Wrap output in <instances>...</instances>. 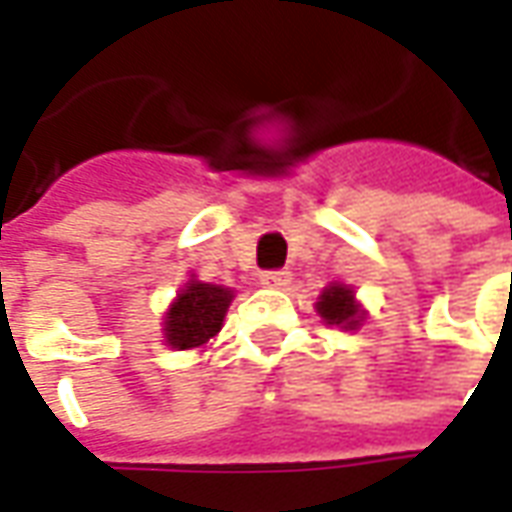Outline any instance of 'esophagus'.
I'll list each match as a JSON object with an SVG mask.
<instances>
[{"label": "esophagus", "mask_w": 512, "mask_h": 512, "mask_svg": "<svg viewBox=\"0 0 512 512\" xmlns=\"http://www.w3.org/2000/svg\"><path fill=\"white\" fill-rule=\"evenodd\" d=\"M290 282V271H263L260 274V285L263 288H285Z\"/></svg>", "instance_id": "esophagus-1"}]
</instances>
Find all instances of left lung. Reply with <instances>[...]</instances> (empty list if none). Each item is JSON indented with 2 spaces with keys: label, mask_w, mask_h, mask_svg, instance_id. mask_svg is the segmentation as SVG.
<instances>
[{
  "label": "left lung",
  "mask_w": 512,
  "mask_h": 512,
  "mask_svg": "<svg viewBox=\"0 0 512 512\" xmlns=\"http://www.w3.org/2000/svg\"><path fill=\"white\" fill-rule=\"evenodd\" d=\"M315 310L329 326H340V329H359L362 321H365V310L356 301L354 288L340 285V282H334V285L323 290L318 296Z\"/></svg>",
  "instance_id": "obj_1"
}]
</instances>
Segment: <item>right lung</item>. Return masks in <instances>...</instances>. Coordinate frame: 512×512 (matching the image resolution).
Wrapping results in <instances>:
<instances>
[{"label":"right lung","instance_id":"add662e5","mask_svg":"<svg viewBox=\"0 0 512 512\" xmlns=\"http://www.w3.org/2000/svg\"><path fill=\"white\" fill-rule=\"evenodd\" d=\"M230 301H233L230 288L191 277L164 315L167 345L178 348V351H189V348H200L213 340L222 329Z\"/></svg>","mask_w":512,"mask_h":512}]
</instances>
